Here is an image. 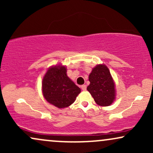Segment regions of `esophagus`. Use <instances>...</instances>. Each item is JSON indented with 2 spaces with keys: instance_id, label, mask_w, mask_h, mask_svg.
I'll use <instances>...</instances> for the list:
<instances>
[{
  "instance_id": "34e87169",
  "label": "esophagus",
  "mask_w": 153,
  "mask_h": 153,
  "mask_svg": "<svg viewBox=\"0 0 153 153\" xmlns=\"http://www.w3.org/2000/svg\"><path fill=\"white\" fill-rule=\"evenodd\" d=\"M86 88H87L86 85H81V89H82V91H85V90H86Z\"/></svg>"
}]
</instances>
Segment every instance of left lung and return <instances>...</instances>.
Wrapping results in <instances>:
<instances>
[{"label":"left lung","instance_id":"obj_1","mask_svg":"<svg viewBox=\"0 0 153 153\" xmlns=\"http://www.w3.org/2000/svg\"><path fill=\"white\" fill-rule=\"evenodd\" d=\"M90 85L87 90L98 105L108 106L115 99L114 82L108 68L104 65H98L92 70L88 78Z\"/></svg>","mask_w":153,"mask_h":153}]
</instances>
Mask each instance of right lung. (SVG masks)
I'll use <instances>...</instances> for the list:
<instances>
[{
    "instance_id": "obj_1",
    "label": "right lung",
    "mask_w": 153,
    "mask_h": 153,
    "mask_svg": "<svg viewBox=\"0 0 153 153\" xmlns=\"http://www.w3.org/2000/svg\"><path fill=\"white\" fill-rule=\"evenodd\" d=\"M66 68H50L44 76L42 92L45 99L59 108H66L74 103L80 88L68 77Z\"/></svg>"
}]
</instances>
